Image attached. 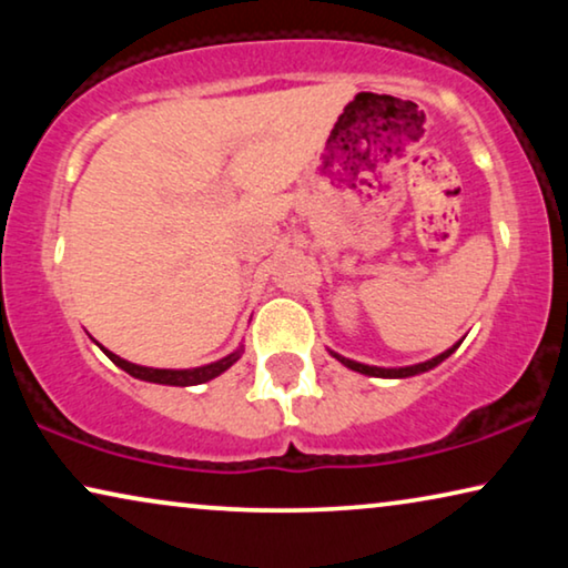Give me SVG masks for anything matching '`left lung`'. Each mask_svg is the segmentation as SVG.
<instances>
[{
  "mask_svg": "<svg viewBox=\"0 0 568 568\" xmlns=\"http://www.w3.org/2000/svg\"><path fill=\"white\" fill-rule=\"evenodd\" d=\"M460 346V344H455L453 348H447V352H442L439 356H434V359H429V362H422V364H414V367H400V369H385V367H369V364H362V362H352V359H346V356H341V354H336V352H331L333 356H336V359L341 362V364H346L348 369H354V372H362V375H369V377H414V375H422V372H429L432 367H437L439 362H445L449 354L455 352V348Z\"/></svg>",
  "mask_w": 568,
  "mask_h": 568,
  "instance_id": "1",
  "label": "left lung"
}]
</instances>
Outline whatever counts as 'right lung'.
Returning a JSON list of instances; mask_svg holds the SVG:
<instances>
[{
    "label": "right lung",
    "instance_id": "obj_1",
    "mask_svg": "<svg viewBox=\"0 0 568 568\" xmlns=\"http://www.w3.org/2000/svg\"><path fill=\"white\" fill-rule=\"evenodd\" d=\"M103 348V346H100ZM108 359L113 364H119L123 372H129L131 377H139V379H146V383H158V385H175V387H189V385H201V383H209V379L220 377L224 369H230L232 364L240 359V354H243V348H237V352H232L230 356H224L220 362H212L206 364V367H193V369H154V367H139V364H131L126 359H121V356H115L113 352H108Z\"/></svg>",
    "mask_w": 568,
    "mask_h": 568
}]
</instances>
